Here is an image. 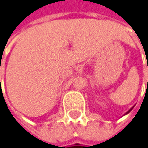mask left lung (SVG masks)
I'll use <instances>...</instances> for the list:
<instances>
[{"instance_id":"8db88e82","label":"left lung","mask_w":148,"mask_h":148,"mask_svg":"<svg viewBox=\"0 0 148 148\" xmlns=\"http://www.w3.org/2000/svg\"><path fill=\"white\" fill-rule=\"evenodd\" d=\"M132 108H133V107H132V108H131V109H130V110H128V111H127V112H126V113H125V115H126V114H128V113H129V112H130V111H131V110H132Z\"/></svg>"}]
</instances>
